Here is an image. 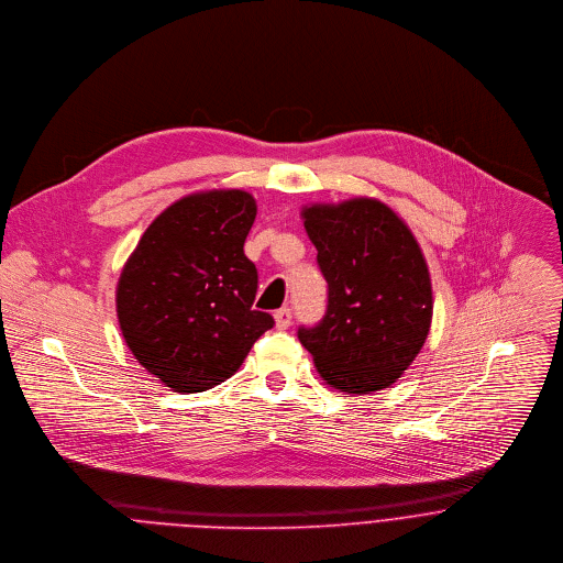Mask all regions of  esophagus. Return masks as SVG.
Instances as JSON below:
<instances>
[{"label":"esophagus","mask_w":563,"mask_h":563,"mask_svg":"<svg viewBox=\"0 0 563 563\" xmlns=\"http://www.w3.org/2000/svg\"><path fill=\"white\" fill-rule=\"evenodd\" d=\"M292 323V310L290 308H282L275 312V325L277 330H288Z\"/></svg>","instance_id":"34e87169"}]
</instances>
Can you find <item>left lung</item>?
<instances>
[{"label":"left lung","mask_w":563,"mask_h":563,"mask_svg":"<svg viewBox=\"0 0 563 563\" xmlns=\"http://www.w3.org/2000/svg\"><path fill=\"white\" fill-rule=\"evenodd\" d=\"M328 282V312L299 341L319 375L347 395L388 388L421 352L432 323V284L408 224L369 196L301 209Z\"/></svg>","instance_id":"obj_1"}]
</instances>
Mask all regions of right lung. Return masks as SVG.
Instances as JSON below:
<instances>
[{"mask_svg":"<svg viewBox=\"0 0 563 563\" xmlns=\"http://www.w3.org/2000/svg\"><path fill=\"white\" fill-rule=\"evenodd\" d=\"M257 213L244 189L179 198L126 260L115 308L135 361L177 393H200L235 374L273 317L253 310L257 268L244 240Z\"/></svg>","mask_w":563,"mask_h":563,"instance_id":"obj_1","label":"right lung"}]
</instances>
